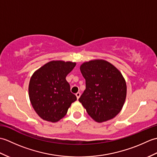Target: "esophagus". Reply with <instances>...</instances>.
I'll return each mask as SVG.
<instances>
[{"label":"esophagus","instance_id":"34e87169","mask_svg":"<svg viewBox=\"0 0 157 157\" xmlns=\"http://www.w3.org/2000/svg\"><path fill=\"white\" fill-rule=\"evenodd\" d=\"M80 95H81V94H80V92H77L76 94H75V96H76V97H77V98H79V97H80Z\"/></svg>","mask_w":157,"mask_h":157}]
</instances>
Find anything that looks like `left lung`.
<instances>
[{"instance_id": "left-lung-1", "label": "left lung", "mask_w": 157, "mask_h": 157, "mask_svg": "<svg viewBox=\"0 0 157 157\" xmlns=\"http://www.w3.org/2000/svg\"><path fill=\"white\" fill-rule=\"evenodd\" d=\"M86 90L79 98L88 114L97 122L114 118L125 101L127 86L119 70L104 60H94L81 65Z\"/></svg>"}]
</instances>
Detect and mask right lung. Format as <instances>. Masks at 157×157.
<instances>
[{"mask_svg": "<svg viewBox=\"0 0 157 157\" xmlns=\"http://www.w3.org/2000/svg\"><path fill=\"white\" fill-rule=\"evenodd\" d=\"M75 63L52 61L35 71L29 84V97L40 117L51 122L59 121L77 97L71 92L66 76Z\"/></svg>", "mask_w": 157, "mask_h": 157, "instance_id": "obj_1", "label": "right lung"}]
</instances>
